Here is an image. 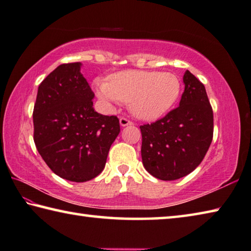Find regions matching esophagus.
Listing matches in <instances>:
<instances>
[{
	"instance_id": "34e87169",
	"label": "esophagus",
	"mask_w": 251,
	"mask_h": 251,
	"mask_svg": "<svg viewBox=\"0 0 251 251\" xmlns=\"http://www.w3.org/2000/svg\"><path fill=\"white\" fill-rule=\"evenodd\" d=\"M120 125H121V126H126L132 125V121H130L129 119L122 117V118H120Z\"/></svg>"
}]
</instances>
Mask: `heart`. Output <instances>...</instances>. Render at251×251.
Returning <instances> with one entry per match:
<instances>
[{"instance_id":"b5f03b06","label":"heart","mask_w":251,"mask_h":251,"mask_svg":"<svg viewBox=\"0 0 251 251\" xmlns=\"http://www.w3.org/2000/svg\"><path fill=\"white\" fill-rule=\"evenodd\" d=\"M97 97L105 108L125 102L135 117L155 120L165 114L181 94V81L172 73L126 70L110 76L109 80L96 78Z\"/></svg>"}]
</instances>
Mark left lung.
Wrapping results in <instances>:
<instances>
[{"mask_svg":"<svg viewBox=\"0 0 251 251\" xmlns=\"http://www.w3.org/2000/svg\"><path fill=\"white\" fill-rule=\"evenodd\" d=\"M179 105L140 126L143 166L162 181L186 176L203 161L213 140L214 116L205 86L186 70Z\"/></svg>","mask_w":251,"mask_h":251,"instance_id":"obj_1","label":"left lung"}]
</instances>
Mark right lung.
<instances>
[{
	"label": "right lung",
	"instance_id": "obj_1",
	"mask_svg": "<svg viewBox=\"0 0 251 251\" xmlns=\"http://www.w3.org/2000/svg\"><path fill=\"white\" fill-rule=\"evenodd\" d=\"M80 63L59 65L38 86L34 105V142L52 172L87 182L104 169L110 147L120 132L116 116L95 111Z\"/></svg>",
	"mask_w": 251,
	"mask_h": 251
}]
</instances>
